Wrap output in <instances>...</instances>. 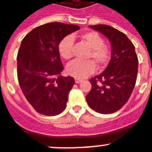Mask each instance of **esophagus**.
<instances>
[{"label": "esophagus", "mask_w": 152, "mask_h": 152, "mask_svg": "<svg viewBox=\"0 0 152 152\" xmlns=\"http://www.w3.org/2000/svg\"><path fill=\"white\" fill-rule=\"evenodd\" d=\"M75 83H76V84H80V83L82 81V80H81V79H79V78H75Z\"/></svg>", "instance_id": "obj_1"}]
</instances>
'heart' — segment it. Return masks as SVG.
<instances>
[{
	"label": "heart",
	"mask_w": 152,
	"mask_h": 152,
	"mask_svg": "<svg viewBox=\"0 0 152 152\" xmlns=\"http://www.w3.org/2000/svg\"><path fill=\"white\" fill-rule=\"evenodd\" d=\"M81 38L91 48L88 58H91L98 65H103L108 61L110 50L104 45V39L95 31L83 34ZM73 37L68 35L64 37L59 43L58 50L61 56L64 59H70L73 54ZM95 70V65L91 61H81L75 60L67 66V74L76 78H85Z\"/></svg>",
	"instance_id": "1"
}]
</instances>
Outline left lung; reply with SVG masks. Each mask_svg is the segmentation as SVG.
Returning <instances> with one entry per match:
<instances>
[{
	"label": "left lung",
	"mask_w": 152,
	"mask_h": 152,
	"mask_svg": "<svg viewBox=\"0 0 152 152\" xmlns=\"http://www.w3.org/2000/svg\"><path fill=\"white\" fill-rule=\"evenodd\" d=\"M89 27L108 39L111 54L105 70L90 80L87 103L98 113H114L127 103L135 86L138 57L134 45L124 33L106 24Z\"/></svg>",
	"instance_id": "8db88e82"
}]
</instances>
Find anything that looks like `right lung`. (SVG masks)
<instances>
[{
    "label": "right lung",
    "instance_id": "obj_1",
    "mask_svg": "<svg viewBox=\"0 0 152 152\" xmlns=\"http://www.w3.org/2000/svg\"><path fill=\"white\" fill-rule=\"evenodd\" d=\"M79 29L52 22L37 27L22 40L17 57L18 82L26 99L41 115L54 116L65 109L75 79L61 75L64 67L58 45Z\"/></svg>",
    "mask_w": 152,
    "mask_h": 152
}]
</instances>
